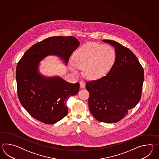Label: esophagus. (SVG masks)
<instances>
[{"instance_id":"34e87169","label":"esophagus","mask_w":159,"mask_h":159,"mask_svg":"<svg viewBox=\"0 0 159 159\" xmlns=\"http://www.w3.org/2000/svg\"><path fill=\"white\" fill-rule=\"evenodd\" d=\"M80 86L81 88H84L85 87V83L84 81H81L80 82Z\"/></svg>"}]
</instances>
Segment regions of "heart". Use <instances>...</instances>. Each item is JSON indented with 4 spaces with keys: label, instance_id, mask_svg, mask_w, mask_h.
I'll return each mask as SVG.
<instances>
[{
    "label": "heart",
    "instance_id": "obj_1",
    "mask_svg": "<svg viewBox=\"0 0 159 159\" xmlns=\"http://www.w3.org/2000/svg\"><path fill=\"white\" fill-rule=\"evenodd\" d=\"M116 54L112 48L96 43L84 45L77 51L75 64L71 62L72 69L77 73L76 67L84 69L86 78L95 79L103 76L115 62Z\"/></svg>",
    "mask_w": 159,
    "mask_h": 159
}]
</instances>
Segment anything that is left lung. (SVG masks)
Here are the masks:
<instances>
[{"mask_svg": "<svg viewBox=\"0 0 159 159\" xmlns=\"http://www.w3.org/2000/svg\"><path fill=\"white\" fill-rule=\"evenodd\" d=\"M103 41L115 48V62L106 75L87 82L89 106L91 114L98 121L116 123L140 101L144 69L128 48L115 41Z\"/></svg>", "mask_w": 159, "mask_h": 159, "instance_id": "1", "label": "left lung"}]
</instances>
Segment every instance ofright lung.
<instances>
[{"label": "right lung", "instance_id": "right-lung-1", "mask_svg": "<svg viewBox=\"0 0 159 159\" xmlns=\"http://www.w3.org/2000/svg\"><path fill=\"white\" fill-rule=\"evenodd\" d=\"M80 45L73 36L51 37L39 42L24 53L16 70L18 98L33 118L54 124L68 114L66 102L78 93L80 83H69L58 77L46 78L37 72L38 63L48 54H57L66 63Z\"/></svg>", "mask_w": 159, "mask_h": 159}]
</instances>
